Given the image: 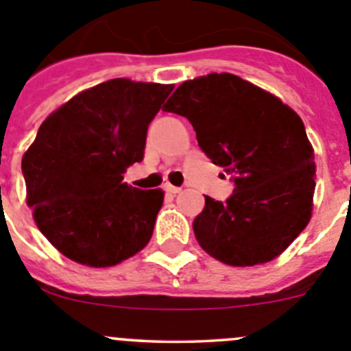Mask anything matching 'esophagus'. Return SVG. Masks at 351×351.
<instances>
[{
  "label": "esophagus",
  "instance_id": "1",
  "mask_svg": "<svg viewBox=\"0 0 351 351\" xmlns=\"http://www.w3.org/2000/svg\"><path fill=\"white\" fill-rule=\"evenodd\" d=\"M165 191H169V193L176 195V193H181V188L179 186H172V184H165Z\"/></svg>",
  "mask_w": 351,
  "mask_h": 351
}]
</instances>
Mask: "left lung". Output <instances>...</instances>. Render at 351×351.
Returning <instances> with one entry per match:
<instances>
[{"instance_id":"1","label":"left lung","mask_w":351,"mask_h":351,"mask_svg":"<svg viewBox=\"0 0 351 351\" xmlns=\"http://www.w3.org/2000/svg\"><path fill=\"white\" fill-rule=\"evenodd\" d=\"M163 108L188 117L204 153L235 176L232 197H206L195 218L200 247L234 267L280 256L313 213L316 165L299 114L226 71L184 80Z\"/></svg>"}]
</instances>
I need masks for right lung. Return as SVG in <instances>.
<instances>
[{"label": "right lung", "instance_id": "right-lung-1", "mask_svg": "<svg viewBox=\"0 0 351 351\" xmlns=\"http://www.w3.org/2000/svg\"><path fill=\"white\" fill-rule=\"evenodd\" d=\"M173 84L112 79L56 108L23 156L26 204L61 255L112 267L147 246L163 190L123 182Z\"/></svg>", "mask_w": 351, "mask_h": 351}]
</instances>
